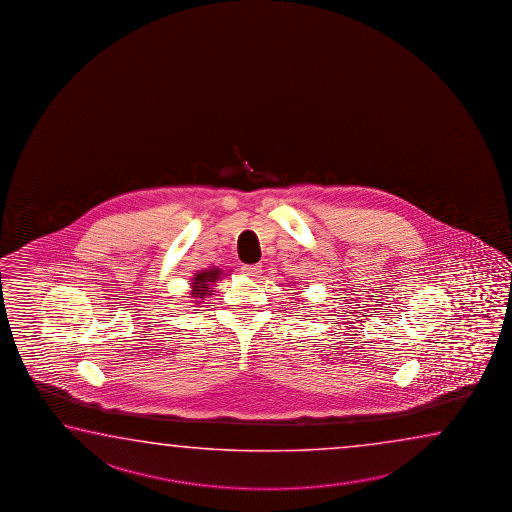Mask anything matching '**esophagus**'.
Returning <instances> with one entry per match:
<instances>
[{
    "mask_svg": "<svg viewBox=\"0 0 512 512\" xmlns=\"http://www.w3.org/2000/svg\"><path fill=\"white\" fill-rule=\"evenodd\" d=\"M243 272L251 279L260 278L261 265H243Z\"/></svg>",
    "mask_w": 512,
    "mask_h": 512,
    "instance_id": "esophagus-1",
    "label": "esophagus"
}]
</instances>
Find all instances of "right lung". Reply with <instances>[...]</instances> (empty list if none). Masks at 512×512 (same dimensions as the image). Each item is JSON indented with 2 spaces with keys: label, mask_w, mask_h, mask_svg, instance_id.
<instances>
[{
  "label": "right lung",
  "mask_w": 512,
  "mask_h": 512,
  "mask_svg": "<svg viewBox=\"0 0 512 512\" xmlns=\"http://www.w3.org/2000/svg\"><path fill=\"white\" fill-rule=\"evenodd\" d=\"M226 272L218 267H211L208 270H199L190 281V297L193 303L200 304L206 297L213 294V286L218 283Z\"/></svg>",
  "instance_id": "right-lung-1"
}]
</instances>
